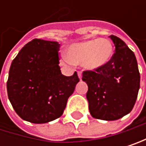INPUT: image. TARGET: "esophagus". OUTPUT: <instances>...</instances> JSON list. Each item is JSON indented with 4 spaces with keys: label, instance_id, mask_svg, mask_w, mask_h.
I'll return each instance as SVG.
<instances>
[{
    "label": "esophagus",
    "instance_id": "obj_1",
    "mask_svg": "<svg viewBox=\"0 0 146 146\" xmlns=\"http://www.w3.org/2000/svg\"><path fill=\"white\" fill-rule=\"evenodd\" d=\"M78 76H79L80 80H81V78H82V74H81V72H78Z\"/></svg>",
    "mask_w": 146,
    "mask_h": 146
}]
</instances>
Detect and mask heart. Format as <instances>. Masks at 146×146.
<instances>
[{
  "label": "heart",
  "instance_id": "1",
  "mask_svg": "<svg viewBox=\"0 0 146 146\" xmlns=\"http://www.w3.org/2000/svg\"><path fill=\"white\" fill-rule=\"evenodd\" d=\"M113 44L107 38L90 39L71 44L64 62L82 65L88 70H97L107 65L113 56Z\"/></svg>",
  "mask_w": 146,
  "mask_h": 146
}]
</instances>
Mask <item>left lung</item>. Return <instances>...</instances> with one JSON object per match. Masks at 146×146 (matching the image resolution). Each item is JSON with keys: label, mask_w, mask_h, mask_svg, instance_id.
Returning <instances> with one entry per match:
<instances>
[{"label": "left lung", "mask_w": 146, "mask_h": 146, "mask_svg": "<svg viewBox=\"0 0 146 146\" xmlns=\"http://www.w3.org/2000/svg\"><path fill=\"white\" fill-rule=\"evenodd\" d=\"M115 52L102 68L85 71L82 80L88 84L87 99L91 115L115 121L130 113L140 88V74L134 52L121 38L110 36Z\"/></svg>", "instance_id": "8db88e82"}]
</instances>
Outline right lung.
Here are the masks:
<instances>
[{
  "label": "right lung",
  "mask_w": 146,
  "mask_h": 146,
  "mask_svg": "<svg viewBox=\"0 0 146 146\" xmlns=\"http://www.w3.org/2000/svg\"><path fill=\"white\" fill-rule=\"evenodd\" d=\"M59 44L33 39L12 61L7 82L8 96L22 119L45 123L62 115L70 95L80 81L77 72L61 74Z\"/></svg>",
  "instance_id": "add662e5"
}]
</instances>
